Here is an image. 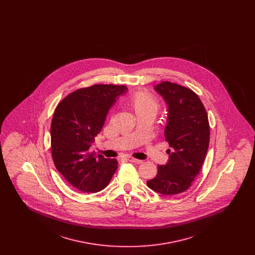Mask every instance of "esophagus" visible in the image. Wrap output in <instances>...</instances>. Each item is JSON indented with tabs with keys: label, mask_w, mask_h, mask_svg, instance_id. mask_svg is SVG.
<instances>
[{
	"label": "esophagus",
	"mask_w": 255,
	"mask_h": 255,
	"mask_svg": "<svg viewBox=\"0 0 255 255\" xmlns=\"http://www.w3.org/2000/svg\"><path fill=\"white\" fill-rule=\"evenodd\" d=\"M126 159H127L128 161H130V162H133L134 164H140V163H142V160H140V159H136V158H131V157H128V158H126Z\"/></svg>",
	"instance_id": "1"
}]
</instances>
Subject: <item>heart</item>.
<instances>
[{
	"label": "heart",
	"instance_id": "heart-1",
	"mask_svg": "<svg viewBox=\"0 0 255 255\" xmlns=\"http://www.w3.org/2000/svg\"><path fill=\"white\" fill-rule=\"evenodd\" d=\"M128 103L133 109L135 116L139 115H157L159 103L157 98L148 92H137L129 97Z\"/></svg>",
	"mask_w": 255,
	"mask_h": 255
}]
</instances>
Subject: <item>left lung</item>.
Instances as JSON below:
<instances>
[{"label": "left lung", "mask_w": 255, "mask_h": 255, "mask_svg": "<svg viewBox=\"0 0 255 255\" xmlns=\"http://www.w3.org/2000/svg\"><path fill=\"white\" fill-rule=\"evenodd\" d=\"M167 105L165 140L169 143L166 164L158 165L157 176L147 186L162 195L187 190L199 174L209 144V123L199 97L190 89L168 81L154 87Z\"/></svg>", "instance_id": "obj_1"}]
</instances>
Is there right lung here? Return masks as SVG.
Returning a JSON list of instances; mask_svg holds the SVG:
<instances>
[{"mask_svg":"<svg viewBox=\"0 0 255 255\" xmlns=\"http://www.w3.org/2000/svg\"><path fill=\"white\" fill-rule=\"evenodd\" d=\"M125 86L97 84L79 89L57 105L50 125L51 156L56 169L76 189H104L118 168L116 158L90 153L111 107L126 94Z\"/></svg>","mask_w":255,"mask_h":255,"instance_id":"right-lung-1","label":"right lung"}]
</instances>
